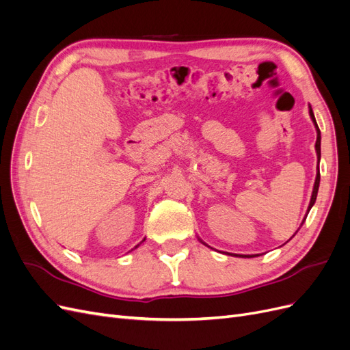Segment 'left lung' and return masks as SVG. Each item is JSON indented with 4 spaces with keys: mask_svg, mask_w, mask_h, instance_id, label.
Masks as SVG:
<instances>
[{
    "mask_svg": "<svg viewBox=\"0 0 350 350\" xmlns=\"http://www.w3.org/2000/svg\"><path fill=\"white\" fill-rule=\"evenodd\" d=\"M310 115H311V118H312V121H314V124H315V129H317V143H315V150H317V156H319V162H320V156H321V147H320V144H321V135H320V129H319V125H317V121H315V116H314V112H312V109L310 108ZM319 187H320V169H319V174H317V178H315V184H314V189H312V197H311V201H310V206H308V211L311 210V207H312V204L315 203V200H317V193H319ZM304 221H305V219H304ZM302 221V224H304ZM302 226V225H301ZM239 257H254V256H239Z\"/></svg>",
    "mask_w": 350,
    "mask_h": 350,
    "instance_id": "8db88e82",
    "label": "left lung"
}]
</instances>
